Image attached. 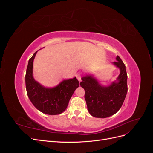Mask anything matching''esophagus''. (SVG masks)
Segmentation results:
<instances>
[{
	"label": "esophagus",
	"instance_id": "esophagus-1",
	"mask_svg": "<svg viewBox=\"0 0 153 153\" xmlns=\"http://www.w3.org/2000/svg\"><path fill=\"white\" fill-rule=\"evenodd\" d=\"M76 77H77V79H78V80H79V81L81 80V75H80V73L77 74V75H76Z\"/></svg>",
	"mask_w": 153,
	"mask_h": 153
}]
</instances>
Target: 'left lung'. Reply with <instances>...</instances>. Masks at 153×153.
<instances>
[{
    "label": "left lung",
    "mask_w": 153,
    "mask_h": 153,
    "mask_svg": "<svg viewBox=\"0 0 153 153\" xmlns=\"http://www.w3.org/2000/svg\"><path fill=\"white\" fill-rule=\"evenodd\" d=\"M113 64L120 69L117 80L108 86L101 85L92 75L82 78L80 85L85 90L87 110L94 117L106 118L121 108L128 91L126 66L118 55Z\"/></svg>",
    "instance_id": "1"
}]
</instances>
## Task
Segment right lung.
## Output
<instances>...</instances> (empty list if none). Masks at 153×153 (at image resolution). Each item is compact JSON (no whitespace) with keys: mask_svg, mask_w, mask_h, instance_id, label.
I'll use <instances>...</instances> for the list:
<instances>
[{"mask_svg":"<svg viewBox=\"0 0 153 153\" xmlns=\"http://www.w3.org/2000/svg\"><path fill=\"white\" fill-rule=\"evenodd\" d=\"M38 51L29 59L25 75L27 93L31 103L40 112L48 115L62 113L68 105L74 92L79 86L75 77L64 80L59 85L48 88L41 85L33 77V61Z\"/></svg>","mask_w":153,"mask_h":153,"instance_id":"obj_1","label":"right lung"}]
</instances>
